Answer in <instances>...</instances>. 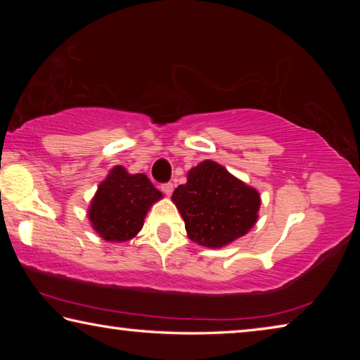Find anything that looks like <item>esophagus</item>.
Instances as JSON below:
<instances>
[{
    "label": "esophagus",
    "instance_id": "esophagus-1",
    "mask_svg": "<svg viewBox=\"0 0 360 360\" xmlns=\"http://www.w3.org/2000/svg\"><path fill=\"white\" fill-rule=\"evenodd\" d=\"M173 188H174V187H173L172 182H167V184H162V192L165 193V195H168V197L173 193Z\"/></svg>",
    "mask_w": 360,
    "mask_h": 360
}]
</instances>
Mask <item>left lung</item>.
Segmentation results:
<instances>
[{
    "instance_id": "left-lung-1",
    "label": "left lung",
    "mask_w": 360,
    "mask_h": 360,
    "mask_svg": "<svg viewBox=\"0 0 360 360\" xmlns=\"http://www.w3.org/2000/svg\"><path fill=\"white\" fill-rule=\"evenodd\" d=\"M172 200L188 238L205 248H222L246 235L260 208L259 192L212 160L193 167Z\"/></svg>"
}]
</instances>
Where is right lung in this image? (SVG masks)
Segmentation results:
<instances>
[{"label": "right lung", "instance_id": "obj_1", "mask_svg": "<svg viewBox=\"0 0 360 360\" xmlns=\"http://www.w3.org/2000/svg\"><path fill=\"white\" fill-rule=\"evenodd\" d=\"M162 197L148 176L130 174L117 165L98 186L90 203L89 219L103 240L129 241L143 229L149 208Z\"/></svg>", "mask_w": 360, "mask_h": 360}]
</instances>
